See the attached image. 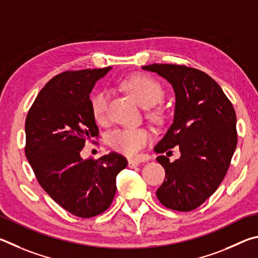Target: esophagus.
Wrapping results in <instances>:
<instances>
[{"label":"esophagus","mask_w":258,"mask_h":258,"mask_svg":"<svg viewBox=\"0 0 258 258\" xmlns=\"http://www.w3.org/2000/svg\"><path fill=\"white\" fill-rule=\"evenodd\" d=\"M139 164H141V161H139V160H135V159L128 160V166H129V168H136V166H138Z\"/></svg>","instance_id":"1"}]
</instances>
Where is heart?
I'll return each instance as SVG.
<instances>
[{"label":"heart","instance_id":"b5f03b06","mask_svg":"<svg viewBox=\"0 0 258 258\" xmlns=\"http://www.w3.org/2000/svg\"><path fill=\"white\" fill-rule=\"evenodd\" d=\"M121 86L136 98L144 107L155 105L163 97L164 92L159 81L145 74H134L122 80ZM108 95L105 89H96L90 97V105L95 119L101 121L106 113ZM159 112H153L157 117ZM152 135L146 128H121L112 132L108 136V143L113 150L126 156H136L148 143Z\"/></svg>","mask_w":258,"mask_h":258}]
</instances>
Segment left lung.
<instances>
[{"label":"left lung","mask_w":258,"mask_h":258,"mask_svg":"<svg viewBox=\"0 0 258 258\" xmlns=\"http://www.w3.org/2000/svg\"><path fill=\"white\" fill-rule=\"evenodd\" d=\"M143 69L165 78L175 94L173 123L154 151L164 153L178 146L181 156L174 162L165 155L156 157L165 170L156 196L170 210L192 211L213 195L228 172L238 142L236 112L220 85L205 72L157 63Z\"/></svg>","instance_id":"1"}]
</instances>
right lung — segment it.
Returning <instances> with one entry per match:
<instances>
[{
    "label": "right lung",
    "instance_id": "add662e5",
    "mask_svg": "<svg viewBox=\"0 0 258 258\" xmlns=\"http://www.w3.org/2000/svg\"><path fill=\"white\" fill-rule=\"evenodd\" d=\"M111 67L64 71L40 90L26 117L25 153L35 177L54 202L88 219L110 207L116 175L128 162L121 154L81 159L87 139L98 137L89 94Z\"/></svg>",
    "mask_w": 258,
    "mask_h": 258
}]
</instances>
